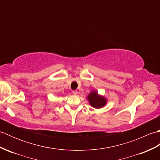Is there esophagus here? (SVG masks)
Wrapping results in <instances>:
<instances>
[{"instance_id":"obj_1","label":"esophagus","mask_w":160,"mask_h":160,"mask_svg":"<svg viewBox=\"0 0 160 160\" xmlns=\"http://www.w3.org/2000/svg\"><path fill=\"white\" fill-rule=\"evenodd\" d=\"M72 93H73V95H77V94H78V91H76V90L73 91H72Z\"/></svg>"}]
</instances>
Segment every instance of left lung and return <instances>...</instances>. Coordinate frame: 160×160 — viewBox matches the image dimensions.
Segmentation results:
<instances>
[{
	"instance_id": "obj_1",
	"label": "left lung",
	"mask_w": 160,
	"mask_h": 160,
	"mask_svg": "<svg viewBox=\"0 0 160 160\" xmlns=\"http://www.w3.org/2000/svg\"><path fill=\"white\" fill-rule=\"evenodd\" d=\"M89 104L94 108H100L103 107L107 103V100L102 96H98L97 91H92L87 97Z\"/></svg>"
}]
</instances>
